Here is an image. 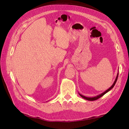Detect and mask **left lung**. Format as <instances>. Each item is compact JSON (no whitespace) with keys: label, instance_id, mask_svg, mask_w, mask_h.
Masks as SVG:
<instances>
[{"label":"left lung","instance_id":"left-lung-1","mask_svg":"<svg viewBox=\"0 0 129 129\" xmlns=\"http://www.w3.org/2000/svg\"><path fill=\"white\" fill-rule=\"evenodd\" d=\"M118 76V72L117 75V76H116V79H115V81H114V83H113V84H112V85H111V86L110 88H109L108 89H107L106 91H105L104 92H103L102 93H101V94H100V95H97V96H95V97H88L84 96H83V95H82L80 94V93H79V95H80L82 97V98H83L84 99L86 100H88V101H95V100H97V99H99L100 98V97L103 96L104 94H105V93H107L108 91H110V90H111V89L113 88V87H114L115 86V84H116V82H117V80Z\"/></svg>","mask_w":129,"mask_h":129}]
</instances>
